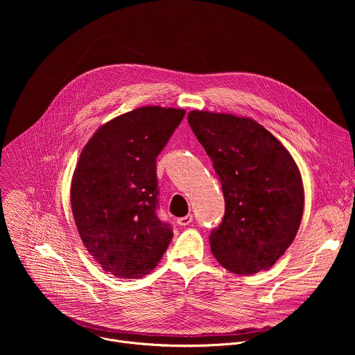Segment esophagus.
I'll return each mask as SVG.
<instances>
[{
	"mask_svg": "<svg viewBox=\"0 0 355 355\" xmlns=\"http://www.w3.org/2000/svg\"><path fill=\"white\" fill-rule=\"evenodd\" d=\"M193 220H194V216H193V214H187V216H184V217L178 218V224H179V225H189V224L193 223Z\"/></svg>",
	"mask_w": 355,
	"mask_h": 355,
	"instance_id": "obj_1",
	"label": "esophagus"
}]
</instances>
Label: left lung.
I'll return each mask as SVG.
<instances>
[{
  "label": "left lung",
  "mask_w": 355,
  "mask_h": 355,
  "mask_svg": "<svg viewBox=\"0 0 355 355\" xmlns=\"http://www.w3.org/2000/svg\"><path fill=\"white\" fill-rule=\"evenodd\" d=\"M189 124L221 182L225 213L209 236L228 270H266L293 243L304 213L301 172L287 149L252 119L193 110Z\"/></svg>",
  "instance_id": "8db88e82"
}]
</instances>
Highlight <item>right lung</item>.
I'll list each match as a JSON object with an SVG mask.
<instances>
[{"label": "right lung", "mask_w": 355, "mask_h": 355, "mask_svg": "<svg viewBox=\"0 0 355 355\" xmlns=\"http://www.w3.org/2000/svg\"><path fill=\"white\" fill-rule=\"evenodd\" d=\"M183 109L142 106L97 130L80 153L71 207L83 245L116 277L148 275L173 232L157 216V155L179 127Z\"/></svg>", "instance_id": "obj_1"}]
</instances>
